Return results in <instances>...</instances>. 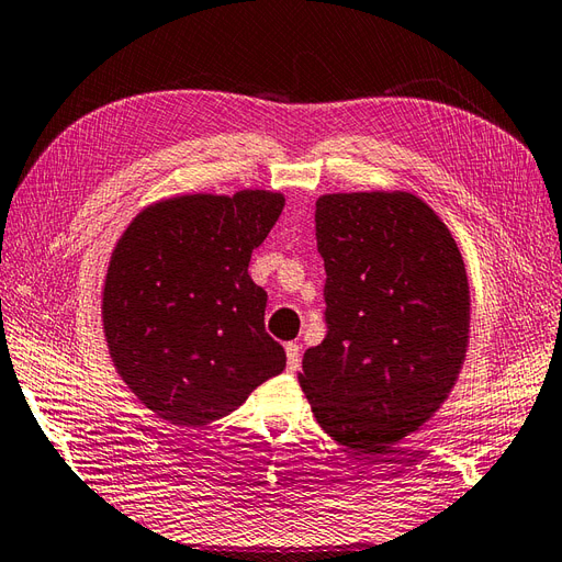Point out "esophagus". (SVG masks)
<instances>
[{"label": "esophagus", "mask_w": 562, "mask_h": 562, "mask_svg": "<svg viewBox=\"0 0 562 562\" xmlns=\"http://www.w3.org/2000/svg\"><path fill=\"white\" fill-rule=\"evenodd\" d=\"M285 358H289V372H297L300 369V346L297 344H285Z\"/></svg>", "instance_id": "obj_1"}]
</instances>
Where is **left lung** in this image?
<instances>
[{
    "mask_svg": "<svg viewBox=\"0 0 562 562\" xmlns=\"http://www.w3.org/2000/svg\"><path fill=\"white\" fill-rule=\"evenodd\" d=\"M326 338L305 350L300 389L334 441L379 456L448 401L470 344L458 243L407 190L317 200Z\"/></svg>",
    "mask_w": 562,
    "mask_h": 562,
    "instance_id": "8db88e82",
    "label": "left lung"
}]
</instances>
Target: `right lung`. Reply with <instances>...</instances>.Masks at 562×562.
<instances>
[{"label":"right lung","instance_id":"obj_1","mask_svg":"<svg viewBox=\"0 0 562 562\" xmlns=\"http://www.w3.org/2000/svg\"><path fill=\"white\" fill-rule=\"evenodd\" d=\"M285 195L183 193L147 204L116 240L102 285L109 358L135 398L200 429L285 369L265 331L267 291L248 265Z\"/></svg>","mask_w":562,"mask_h":562}]
</instances>
